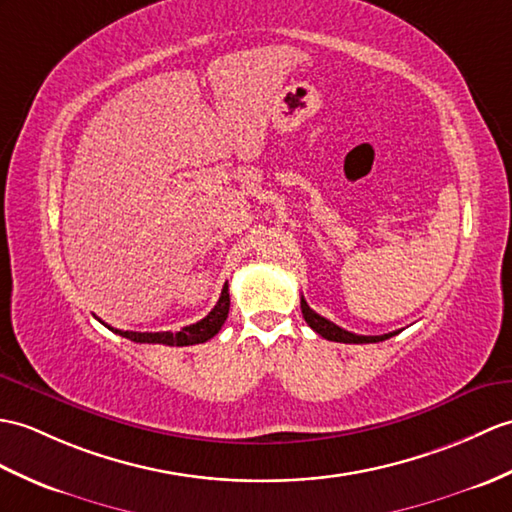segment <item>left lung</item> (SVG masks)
<instances>
[{
	"label": "left lung",
	"mask_w": 512,
	"mask_h": 512,
	"mask_svg": "<svg viewBox=\"0 0 512 512\" xmlns=\"http://www.w3.org/2000/svg\"><path fill=\"white\" fill-rule=\"evenodd\" d=\"M301 312H303V318L305 323L310 325L316 334L323 336L325 340H331V342H344V344H368V342H382V340H388L392 336H397L399 331H390V334H384V336H358V334H351V331L342 329L338 325L331 323V320L323 318L320 314H316L310 305H307V301L301 296Z\"/></svg>",
	"instance_id": "1"
}]
</instances>
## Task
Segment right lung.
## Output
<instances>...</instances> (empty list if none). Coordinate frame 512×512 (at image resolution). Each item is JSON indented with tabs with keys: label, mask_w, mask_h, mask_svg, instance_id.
<instances>
[{
	"label": "right lung",
	"mask_w": 512,
	"mask_h": 512,
	"mask_svg": "<svg viewBox=\"0 0 512 512\" xmlns=\"http://www.w3.org/2000/svg\"><path fill=\"white\" fill-rule=\"evenodd\" d=\"M229 305H231L229 285L224 283L216 307H213V310L205 318L198 320V323L187 325L181 331H176V334H172V331H154V334H148V331H144V334H141V331H122V329H113L109 325H106V327L115 331V334H120V336L133 340V342H141V344H168V347H189V344L207 342L209 338L218 334V331L224 325V320H227V316H229ZM100 323H102V320H100Z\"/></svg>",
	"instance_id": "obj_1"
}]
</instances>
